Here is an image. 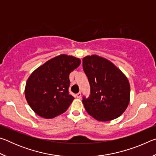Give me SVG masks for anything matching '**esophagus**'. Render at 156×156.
<instances>
[{
	"mask_svg": "<svg viewBox=\"0 0 156 156\" xmlns=\"http://www.w3.org/2000/svg\"><path fill=\"white\" fill-rule=\"evenodd\" d=\"M76 97H77L78 98H80L81 97V92H78V93L76 94Z\"/></svg>",
	"mask_w": 156,
	"mask_h": 156,
	"instance_id": "34e87169",
	"label": "esophagus"
}]
</instances>
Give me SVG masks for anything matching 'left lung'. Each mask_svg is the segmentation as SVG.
<instances>
[{"instance_id": "1", "label": "left lung", "mask_w": 156, "mask_h": 156, "mask_svg": "<svg viewBox=\"0 0 156 156\" xmlns=\"http://www.w3.org/2000/svg\"><path fill=\"white\" fill-rule=\"evenodd\" d=\"M83 67L91 87L83 103L89 115L99 121H109L122 114L129 103L128 79L109 60L96 55L83 58Z\"/></svg>"}]
</instances>
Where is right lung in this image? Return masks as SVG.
<instances>
[{
    "label": "right lung",
    "mask_w": 156,
    "mask_h": 156,
    "mask_svg": "<svg viewBox=\"0 0 156 156\" xmlns=\"http://www.w3.org/2000/svg\"><path fill=\"white\" fill-rule=\"evenodd\" d=\"M80 64V60L60 55L41 65L26 83L25 95L36 114L49 119L65 112L74 99L69 94V73Z\"/></svg>",
    "instance_id": "1"
}]
</instances>
